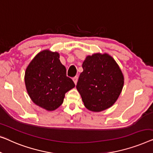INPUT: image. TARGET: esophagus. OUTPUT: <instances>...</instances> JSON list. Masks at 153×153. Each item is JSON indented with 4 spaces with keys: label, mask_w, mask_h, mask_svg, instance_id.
Listing matches in <instances>:
<instances>
[{
    "label": "esophagus",
    "mask_w": 153,
    "mask_h": 153,
    "mask_svg": "<svg viewBox=\"0 0 153 153\" xmlns=\"http://www.w3.org/2000/svg\"><path fill=\"white\" fill-rule=\"evenodd\" d=\"M77 79H78V77L77 76H75L74 78H73V80H74V83L76 84H77Z\"/></svg>",
    "instance_id": "esophagus-1"
}]
</instances>
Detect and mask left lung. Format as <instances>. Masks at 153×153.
Masks as SVG:
<instances>
[{"label": "left lung", "mask_w": 153, "mask_h": 153, "mask_svg": "<svg viewBox=\"0 0 153 153\" xmlns=\"http://www.w3.org/2000/svg\"><path fill=\"white\" fill-rule=\"evenodd\" d=\"M82 68L76 88L86 108L98 112L112 106L124 83L115 60L106 53H96L86 57Z\"/></svg>", "instance_id": "obj_1"}]
</instances>
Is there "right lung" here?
I'll return each instance as SVG.
<instances>
[{
  "mask_svg": "<svg viewBox=\"0 0 153 153\" xmlns=\"http://www.w3.org/2000/svg\"><path fill=\"white\" fill-rule=\"evenodd\" d=\"M59 55L48 50L35 56L26 68L25 83L32 100L48 111L62 104L66 92L75 87L66 76V69L59 59Z\"/></svg>",
  "mask_w": 153,
  "mask_h": 153,
  "instance_id": "add662e5",
  "label": "right lung"
}]
</instances>
